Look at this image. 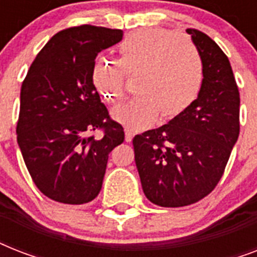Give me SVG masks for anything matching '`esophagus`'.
I'll return each instance as SVG.
<instances>
[{"mask_svg":"<svg viewBox=\"0 0 257 257\" xmlns=\"http://www.w3.org/2000/svg\"><path fill=\"white\" fill-rule=\"evenodd\" d=\"M133 136H135V133H133L131 129H128V128L125 129V141H126V143H131L133 139Z\"/></svg>","mask_w":257,"mask_h":257,"instance_id":"obj_1","label":"esophagus"}]
</instances>
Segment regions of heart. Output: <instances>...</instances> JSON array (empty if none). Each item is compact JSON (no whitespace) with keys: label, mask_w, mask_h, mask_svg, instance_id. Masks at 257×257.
I'll return each instance as SVG.
<instances>
[{"label":"heart","mask_w":257,"mask_h":257,"mask_svg":"<svg viewBox=\"0 0 257 257\" xmlns=\"http://www.w3.org/2000/svg\"><path fill=\"white\" fill-rule=\"evenodd\" d=\"M120 60L100 57L93 66V84L102 98L118 104L126 96V76L137 77L140 94L113 110L128 129H143L160 116L175 118L199 98L205 80L201 54L195 44L175 30L149 28L125 38Z\"/></svg>","instance_id":"b5f03b06"}]
</instances>
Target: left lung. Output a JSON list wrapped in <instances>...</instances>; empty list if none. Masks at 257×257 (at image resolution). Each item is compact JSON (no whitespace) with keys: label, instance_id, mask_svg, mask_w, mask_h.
Here are the masks:
<instances>
[{"label":"left lung","instance_id":"1","mask_svg":"<svg viewBox=\"0 0 257 257\" xmlns=\"http://www.w3.org/2000/svg\"><path fill=\"white\" fill-rule=\"evenodd\" d=\"M187 33L205 68L199 98L168 124L133 139L143 191L160 207H185L209 195L240 132V94L229 60L205 33Z\"/></svg>","mask_w":257,"mask_h":257}]
</instances>
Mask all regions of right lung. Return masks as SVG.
Here are the masks:
<instances>
[{"mask_svg": "<svg viewBox=\"0 0 257 257\" xmlns=\"http://www.w3.org/2000/svg\"><path fill=\"white\" fill-rule=\"evenodd\" d=\"M122 30L81 25L50 38L21 86L17 141L36 187L49 199H96L109 153L124 141L93 84L97 54L121 41ZM104 132L94 139L91 132Z\"/></svg>", "mask_w": 257, "mask_h": 257, "instance_id": "right-lung-1", "label": "right lung"}]
</instances>
